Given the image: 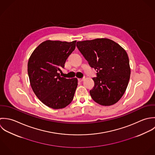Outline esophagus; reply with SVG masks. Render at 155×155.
<instances>
[{"mask_svg": "<svg viewBox=\"0 0 155 155\" xmlns=\"http://www.w3.org/2000/svg\"><path fill=\"white\" fill-rule=\"evenodd\" d=\"M83 80H84V78H79V79H78V81L79 82H82Z\"/></svg>", "mask_w": 155, "mask_h": 155, "instance_id": "esophagus-1", "label": "esophagus"}]
</instances>
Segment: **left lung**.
<instances>
[{
    "label": "left lung",
    "mask_w": 155,
    "mask_h": 155,
    "mask_svg": "<svg viewBox=\"0 0 155 155\" xmlns=\"http://www.w3.org/2000/svg\"><path fill=\"white\" fill-rule=\"evenodd\" d=\"M77 47L90 66L96 70L94 85L90 91L93 101L110 106L122 97L130 78L129 58L124 48L114 41L101 38L78 41Z\"/></svg>",
    "instance_id": "obj_1"
}]
</instances>
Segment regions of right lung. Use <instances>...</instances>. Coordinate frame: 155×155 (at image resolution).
<instances>
[{
    "label": "right lung",
    "mask_w": 155,
    "mask_h": 155,
    "mask_svg": "<svg viewBox=\"0 0 155 155\" xmlns=\"http://www.w3.org/2000/svg\"><path fill=\"white\" fill-rule=\"evenodd\" d=\"M76 41L68 42L47 40L33 51L28 64L31 89L45 105L61 109L72 101L78 85L76 78L67 79L59 71L75 48Z\"/></svg>",
    "instance_id": "right-lung-1"
}]
</instances>
